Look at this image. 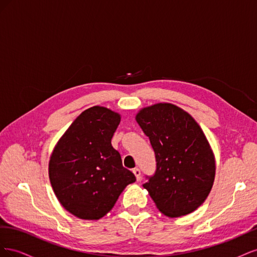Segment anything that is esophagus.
Instances as JSON below:
<instances>
[{
    "instance_id": "obj_1",
    "label": "esophagus",
    "mask_w": 257,
    "mask_h": 257,
    "mask_svg": "<svg viewBox=\"0 0 257 257\" xmlns=\"http://www.w3.org/2000/svg\"><path fill=\"white\" fill-rule=\"evenodd\" d=\"M133 173H134L137 180H139V179H141V169H139V168H134L133 169Z\"/></svg>"
}]
</instances>
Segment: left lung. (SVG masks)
Listing matches in <instances>:
<instances>
[{"label":"left lung","mask_w":257,"mask_h":257,"mask_svg":"<svg viewBox=\"0 0 257 257\" xmlns=\"http://www.w3.org/2000/svg\"><path fill=\"white\" fill-rule=\"evenodd\" d=\"M136 120L155 154V172L143 184L162 213L196 210L211 191L215 162L207 138L192 116L172 104L144 108Z\"/></svg>","instance_id":"1"}]
</instances>
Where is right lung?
<instances>
[{"label": "right lung", "mask_w": 257, "mask_h": 257, "mask_svg": "<svg viewBox=\"0 0 257 257\" xmlns=\"http://www.w3.org/2000/svg\"><path fill=\"white\" fill-rule=\"evenodd\" d=\"M120 115L94 106L81 112L54 148L49 178L61 205L82 220H98L109 212L120 194L136 181L122 166L111 139Z\"/></svg>", "instance_id": "1"}]
</instances>
